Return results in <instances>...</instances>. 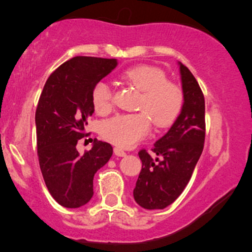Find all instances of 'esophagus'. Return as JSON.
I'll return each mask as SVG.
<instances>
[{"label":"esophagus","instance_id":"34e87169","mask_svg":"<svg viewBox=\"0 0 252 252\" xmlns=\"http://www.w3.org/2000/svg\"><path fill=\"white\" fill-rule=\"evenodd\" d=\"M114 153H115V155H117V156H126V153L121 148H115Z\"/></svg>","mask_w":252,"mask_h":252}]
</instances>
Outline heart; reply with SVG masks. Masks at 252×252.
Listing matches in <instances>:
<instances>
[{
	"instance_id": "1",
	"label": "heart",
	"mask_w": 252,
	"mask_h": 252,
	"mask_svg": "<svg viewBox=\"0 0 252 252\" xmlns=\"http://www.w3.org/2000/svg\"><path fill=\"white\" fill-rule=\"evenodd\" d=\"M126 83L142 91L138 108L143 111L121 114L104 121L100 126L103 138L120 148H131L148 135L150 120L158 128L172 124L180 115L184 92L178 84L167 80L166 74L152 66H135L121 74ZM92 103L100 114L112 108V90L104 80L92 90Z\"/></svg>"
}]
</instances>
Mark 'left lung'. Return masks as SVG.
<instances>
[{
    "label": "left lung",
    "instance_id": "left-lung-1",
    "mask_svg": "<svg viewBox=\"0 0 252 252\" xmlns=\"http://www.w3.org/2000/svg\"><path fill=\"white\" fill-rule=\"evenodd\" d=\"M184 105L173 126L152 150H140L142 169L134 189V199L146 210H163L174 202L189 184L205 141V98L198 82L181 63ZM161 158V160L158 158Z\"/></svg>",
    "mask_w": 252,
    "mask_h": 252
}]
</instances>
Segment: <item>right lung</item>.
<instances>
[{
  "instance_id": "add662e5",
  "label": "right lung",
  "mask_w": 252,
  "mask_h": 252,
  "mask_svg": "<svg viewBox=\"0 0 252 252\" xmlns=\"http://www.w3.org/2000/svg\"><path fill=\"white\" fill-rule=\"evenodd\" d=\"M117 63V59L72 58L51 74L37 103L40 169L48 192L67 209H78L91 200L94 176L112 155L111 144L97 138L83 155L77 143L85 136L88 118L94 111L92 90Z\"/></svg>"
}]
</instances>
